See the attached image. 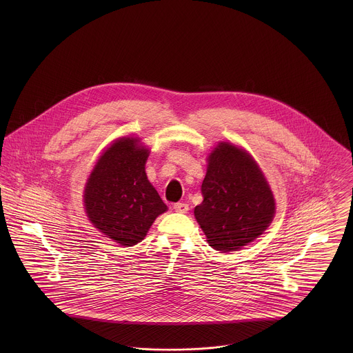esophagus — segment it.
Returning a JSON list of instances; mask_svg holds the SVG:
<instances>
[{
	"mask_svg": "<svg viewBox=\"0 0 353 353\" xmlns=\"http://www.w3.org/2000/svg\"><path fill=\"white\" fill-rule=\"evenodd\" d=\"M174 209L178 213H186L189 210V205L185 202H176V203H174Z\"/></svg>",
	"mask_w": 353,
	"mask_h": 353,
	"instance_id": "obj_1",
	"label": "esophagus"
}]
</instances>
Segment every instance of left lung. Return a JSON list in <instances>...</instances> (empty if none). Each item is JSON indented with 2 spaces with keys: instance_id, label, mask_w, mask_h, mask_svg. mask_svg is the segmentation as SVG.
<instances>
[{
  "instance_id": "8db88e82",
  "label": "left lung",
  "mask_w": 353,
  "mask_h": 353,
  "mask_svg": "<svg viewBox=\"0 0 353 353\" xmlns=\"http://www.w3.org/2000/svg\"><path fill=\"white\" fill-rule=\"evenodd\" d=\"M203 200L194 216L209 246L235 252L256 239L274 217L276 202L252 154L220 143L208 156L202 181Z\"/></svg>"
}]
</instances>
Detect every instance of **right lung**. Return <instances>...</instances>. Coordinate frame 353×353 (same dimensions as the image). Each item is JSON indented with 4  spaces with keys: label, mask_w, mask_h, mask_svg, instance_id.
Listing matches in <instances>:
<instances>
[{
    "label": "right lung",
    "mask_w": 353,
    "mask_h": 353,
    "mask_svg": "<svg viewBox=\"0 0 353 353\" xmlns=\"http://www.w3.org/2000/svg\"><path fill=\"white\" fill-rule=\"evenodd\" d=\"M139 141L122 137L103 152L83 196L94 227L126 248L141 242L154 219L167 210L145 172L150 150Z\"/></svg>",
    "instance_id": "right-lung-1"
}]
</instances>
